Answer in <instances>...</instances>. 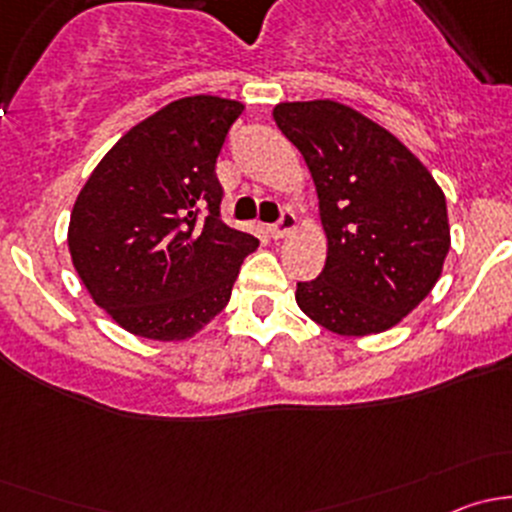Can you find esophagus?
Segmentation results:
<instances>
[{"label": "esophagus", "mask_w": 512, "mask_h": 512, "mask_svg": "<svg viewBox=\"0 0 512 512\" xmlns=\"http://www.w3.org/2000/svg\"><path fill=\"white\" fill-rule=\"evenodd\" d=\"M294 227H297V218H294L292 210H285V213L280 215V220H277V225L270 227V235L275 237V240H282V237L289 235Z\"/></svg>", "instance_id": "34e87169"}]
</instances>
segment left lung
I'll list each match as a JSON object with an SVG mask.
<instances>
[{
  "label": "left lung",
  "mask_w": 512,
  "mask_h": 512,
  "mask_svg": "<svg viewBox=\"0 0 512 512\" xmlns=\"http://www.w3.org/2000/svg\"><path fill=\"white\" fill-rule=\"evenodd\" d=\"M319 198L327 262L297 282L299 309L342 337L396 327L426 299L451 247L446 195L394 133L344 103H277Z\"/></svg>",
  "instance_id": "1"
}]
</instances>
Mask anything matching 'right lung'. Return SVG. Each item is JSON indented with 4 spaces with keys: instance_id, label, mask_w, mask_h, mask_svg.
I'll return each instance as SVG.
<instances>
[{
    "instance_id": "right-lung-1",
    "label": "right lung",
    "mask_w": 512,
    "mask_h": 512,
    "mask_svg": "<svg viewBox=\"0 0 512 512\" xmlns=\"http://www.w3.org/2000/svg\"><path fill=\"white\" fill-rule=\"evenodd\" d=\"M242 111L205 94L168 103L101 158L76 198L71 262L91 299L136 337L198 334L260 245L220 220L215 163Z\"/></svg>"
}]
</instances>
